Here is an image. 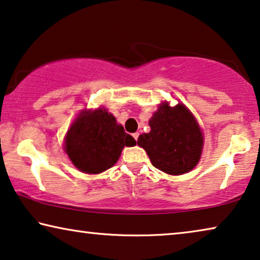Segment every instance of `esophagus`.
I'll list each match as a JSON object with an SVG mask.
<instances>
[{"label":"esophagus","mask_w":260,"mask_h":260,"mask_svg":"<svg viewBox=\"0 0 260 260\" xmlns=\"http://www.w3.org/2000/svg\"><path fill=\"white\" fill-rule=\"evenodd\" d=\"M133 138H134V140H135V141H138V138H139V133H134V134H133Z\"/></svg>","instance_id":"obj_1"}]
</instances>
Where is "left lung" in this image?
Listing matches in <instances>:
<instances>
[{"label": "left lung", "instance_id": "obj_1", "mask_svg": "<svg viewBox=\"0 0 260 260\" xmlns=\"http://www.w3.org/2000/svg\"><path fill=\"white\" fill-rule=\"evenodd\" d=\"M150 132L138 139L155 168L170 175L185 174L199 164L203 134L191 112L183 104L170 107L162 103L149 120Z\"/></svg>", "mask_w": 260, "mask_h": 260}]
</instances>
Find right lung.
<instances>
[{
	"mask_svg": "<svg viewBox=\"0 0 260 260\" xmlns=\"http://www.w3.org/2000/svg\"><path fill=\"white\" fill-rule=\"evenodd\" d=\"M137 141L105 108L81 111L65 138V153L80 172L99 174L117 164L125 146Z\"/></svg>",
	"mask_w": 260,
	"mask_h": 260,
	"instance_id": "1",
	"label": "right lung"
}]
</instances>
